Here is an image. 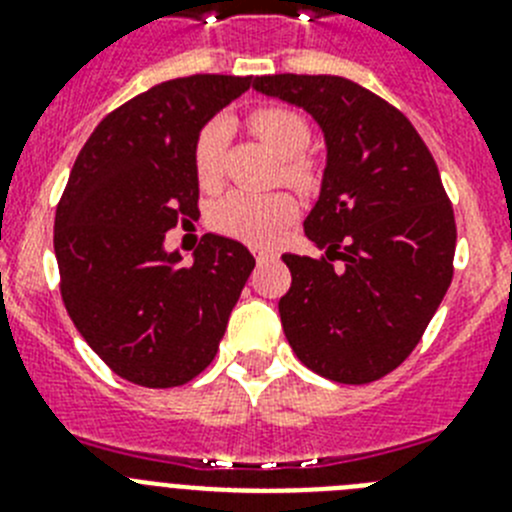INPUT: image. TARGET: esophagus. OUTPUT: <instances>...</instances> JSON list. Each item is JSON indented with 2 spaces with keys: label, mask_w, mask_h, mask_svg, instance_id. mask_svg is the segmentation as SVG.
Masks as SVG:
<instances>
[{
  "label": "esophagus",
  "mask_w": 512,
  "mask_h": 512,
  "mask_svg": "<svg viewBox=\"0 0 512 512\" xmlns=\"http://www.w3.org/2000/svg\"><path fill=\"white\" fill-rule=\"evenodd\" d=\"M279 256L274 251H256V264L264 266V264H271V261H277Z\"/></svg>",
  "instance_id": "34e87169"
}]
</instances>
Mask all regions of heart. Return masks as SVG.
Returning a JSON list of instances; mask_svg holds the SVG:
<instances>
[{
  "label": "heart",
  "instance_id": "heart-1",
  "mask_svg": "<svg viewBox=\"0 0 512 512\" xmlns=\"http://www.w3.org/2000/svg\"><path fill=\"white\" fill-rule=\"evenodd\" d=\"M248 128L259 140L284 161V174L289 182L307 184L315 182V169L310 158L300 156L310 143V128L289 107L269 104L259 107L248 115ZM228 122L210 120L194 140V174L202 189H215L223 179V153L228 143ZM297 205L287 192L251 194V192H230L228 197L212 207L210 223L217 233L238 238L251 246H266L279 238L284 228L292 223Z\"/></svg>",
  "mask_w": 512,
  "mask_h": 512
}]
</instances>
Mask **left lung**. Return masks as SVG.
Returning a JSON list of instances; mask_svg holds the SVG:
<instances>
[{
  "mask_svg": "<svg viewBox=\"0 0 512 512\" xmlns=\"http://www.w3.org/2000/svg\"><path fill=\"white\" fill-rule=\"evenodd\" d=\"M253 89L310 112L328 148L305 220L325 256H282L284 336L320 377L382 379L413 354L454 277V210L436 161L413 122L356 81L274 74Z\"/></svg>",
  "mask_w": 512,
  "mask_h": 512,
  "instance_id": "8db88e82",
  "label": "left lung"
}]
</instances>
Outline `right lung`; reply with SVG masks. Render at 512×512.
I'll return each mask as SVG.
<instances>
[{"label": "right lung", "instance_id": "obj_1", "mask_svg": "<svg viewBox=\"0 0 512 512\" xmlns=\"http://www.w3.org/2000/svg\"><path fill=\"white\" fill-rule=\"evenodd\" d=\"M251 76L194 74L138 94L99 122L56 210L61 297L76 330L117 377L179 387L205 372L256 261L202 235L192 264L164 248L197 217L194 140Z\"/></svg>", "mask_w": 512, "mask_h": 512}]
</instances>
